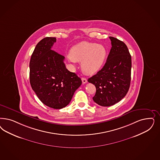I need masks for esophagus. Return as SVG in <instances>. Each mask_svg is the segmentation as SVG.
I'll list each match as a JSON object with an SVG mask.
<instances>
[{
	"label": "esophagus",
	"instance_id": "esophagus-1",
	"mask_svg": "<svg viewBox=\"0 0 160 160\" xmlns=\"http://www.w3.org/2000/svg\"><path fill=\"white\" fill-rule=\"evenodd\" d=\"M82 81L83 83H86L87 82V79L85 78H82Z\"/></svg>",
	"mask_w": 160,
	"mask_h": 160
}]
</instances>
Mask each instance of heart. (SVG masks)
Masks as SVG:
<instances>
[{"label":"heart","mask_w":160,"mask_h":160,"mask_svg":"<svg viewBox=\"0 0 160 160\" xmlns=\"http://www.w3.org/2000/svg\"><path fill=\"white\" fill-rule=\"evenodd\" d=\"M107 57V50L101 45L89 42H82L72 48L68 57L72 61H82L83 71L93 74L102 67Z\"/></svg>","instance_id":"1"}]
</instances>
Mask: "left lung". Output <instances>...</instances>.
<instances>
[{
    "label": "left lung",
    "instance_id": "obj_1",
    "mask_svg": "<svg viewBox=\"0 0 160 160\" xmlns=\"http://www.w3.org/2000/svg\"><path fill=\"white\" fill-rule=\"evenodd\" d=\"M112 47L106 63L88 81L96 87L93 100L99 105L109 107L120 101L129 90L131 57L124 42L109 37Z\"/></svg>",
    "mask_w": 160,
    "mask_h": 160
}]
</instances>
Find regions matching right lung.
Returning <instances> with one entry per match:
<instances>
[{
  "label": "right lung",
  "mask_w": 160,
  "mask_h": 160,
  "mask_svg": "<svg viewBox=\"0 0 160 160\" xmlns=\"http://www.w3.org/2000/svg\"><path fill=\"white\" fill-rule=\"evenodd\" d=\"M56 38L38 42L29 63L30 83L42 102L53 109L65 107L82 84L81 78L66 68L65 57L52 50Z\"/></svg>",
  "instance_id": "add662e5"
}]
</instances>
